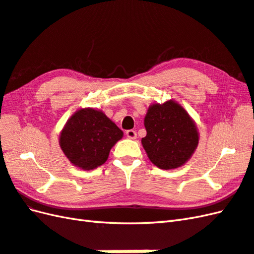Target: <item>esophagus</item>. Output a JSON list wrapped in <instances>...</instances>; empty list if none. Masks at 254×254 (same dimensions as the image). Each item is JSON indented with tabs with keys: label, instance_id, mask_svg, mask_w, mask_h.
Listing matches in <instances>:
<instances>
[{
	"label": "esophagus",
	"instance_id": "esophagus-1",
	"mask_svg": "<svg viewBox=\"0 0 254 254\" xmlns=\"http://www.w3.org/2000/svg\"><path fill=\"white\" fill-rule=\"evenodd\" d=\"M126 136L129 138V139H136L137 138V132L132 130V129H130V130H127L126 131Z\"/></svg>",
	"mask_w": 254,
	"mask_h": 254
}]
</instances>
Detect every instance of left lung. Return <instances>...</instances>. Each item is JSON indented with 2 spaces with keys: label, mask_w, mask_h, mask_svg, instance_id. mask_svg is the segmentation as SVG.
Here are the masks:
<instances>
[{
  "label": "left lung",
  "mask_w": 254,
  "mask_h": 254,
  "mask_svg": "<svg viewBox=\"0 0 254 254\" xmlns=\"http://www.w3.org/2000/svg\"><path fill=\"white\" fill-rule=\"evenodd\" d=\"M146 136L141 139L149 160L161 170H175L192 156L199 144L194 121L174 100L149 106L144 117Z\"/></svg>",
  "instance_id": "8db88e82"
}]
</instances>
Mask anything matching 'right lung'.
<instances>
[{
  "mask_svg": "<svg viewBox=\"0 0 254 254\" xmlns=\"http://www.w3.org/2000/svg\"><path fill=\"white\" fill-rule=\"evenodd\" d=\"M124 132L102 111L79 109L60 133V146L72 165L92 171L106 162L110 151Z\"/></svg>",
  "mask_w": 254,
  "mask_h": 254,
  "instance_id": "add662e5",
  "label": "right lung"
}]
</instances>
